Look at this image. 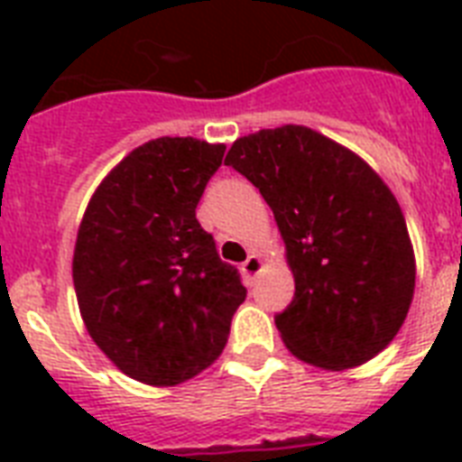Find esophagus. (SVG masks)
I'll list each match as a JSON object with an SVG mask.
<instances>
[{"label": "esophagus", "instance_id": "34e87169", "mask_svg": "<svg viewBox=\"0 0 462 462\" xmlns=\"http://www.w3.org/2000/svg\"><path fill=\"white\" fill-rule=\"evenodd\" d=\"M261 266H263V261H261L256 254H252V256L242 263V271H245L246 278H254V275H259Z\"/></svg>", "mask_w": 462, "mask_h": 462}]
</instances>
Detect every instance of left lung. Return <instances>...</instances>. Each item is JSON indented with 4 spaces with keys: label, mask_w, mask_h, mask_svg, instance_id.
I'll return each instance as SVG.
<instances>
[{
    "label": "left lung",
    "mask_w": 462,
    "mask_h": 462,
    "mask_svg": "<svg viewBox=\"0 0 462 462\" xmlns=\"http://www.w3.org/2000/svg\"><path fill=\"white\" fill-rule=\"evenodd\" d=\"M225 165L259 189L285 239L295 297L275 326L288 350L326 369L379 355L415 292L408 225L379 174L297 125L237 139Z\"/></svg>",
    "instance_id": "obj_1"
}]
</instances>
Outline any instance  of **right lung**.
Returning <instances> with one entry per match:
<instances>
[{"mask_svg": "<svg viewBox=\"0 0 462 462\" xmlns=\"http://www.w3.org/2000/svg\"><path fill=\"white\" fill-rule=\"evenodd\" d=\"M223 143L162 136L126 155L90 199L74 249L83 323L115 365L174 386L213 365L245 302L239 271L196 220Z\"/></svg>", "mask_w": 462, "mask_h": 462, "instance_id": "obj_1", "label": "right lung"}]
</instances>
